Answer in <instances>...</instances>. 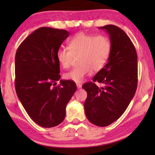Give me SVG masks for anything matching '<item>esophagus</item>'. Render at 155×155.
Wrapping results in <instances>:
<instances>
[{"mask_svg": "<svg viewBox=\"0 0 155 155\" xmlns=\"http://www.w3.org/2000/svg\"><path fill=\"white\" fill-rule=\"evenodd\" d=\"M77 86L78 89H81V87H82V85H81V84H79V83H77Z\"/></svg>", "mask_w": 155, "mask_h": 155, "instance_id": "obj_1", "label": "esophagus"}]
</instances>
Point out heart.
<instances>
[{"instance_id": "1", "label": "heart", "mask_w": 155, "mask_h": 155, "mask_svg": "<svg viewBox=\"0 0 155 155\" xmlns=\"http://www.w3.org/2000/svg\"><path fill=\"white\" fill-rule=\"evenodd\" d=\"M69 48H60L57 52V59L61 67L68 68L74 57H78V66L65 73L64 78L81 83L86 76L103 68L109 58L111 43L105 35H94L80 33L68 43Z\"/></svg>"}]
</instances>
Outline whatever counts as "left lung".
I'll return each mask as SVG.
<instances>
[{
    "instance_id": "left-lung-1",
    "label": "left lung",
    "mask_w": 155,
    "mask_h": 155,
    "mask_svg": "<svg viewBox=\"0 0 155 155\" xmlns=\"http://www.w3.org/2000/svg\"><path fill=\"white\" fill-rule=\"evenodd\" d=\"M109 35L111 51L107 64L83 88L87 96L84 103L87 118L93 124L107 127L124 114L135 96L137 85V55L124 31L115 25L99 27Z\"/></svg>"
}]
</instances>
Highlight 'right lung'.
<instances>
[{
	"mask_svg": "<svg viewBox=\"0 0 155 155\" xmlns=\"http://www.w3.org/2000/svg\"><path fill=\"white\" fill-rule=\"evenodd\" d=\"M68 31L50 27L36 29L20 44L15 57V87L29 117L44 128L64 121L65 108L77 90L72 81L59 80L57 52ZM60 84L55 86L56 81Z\"/></svg>",
	"mask_w": 155,
	"mask_h": 155,
	"instance_id": "1",
	"label": "right lung"
}]
</instances>
